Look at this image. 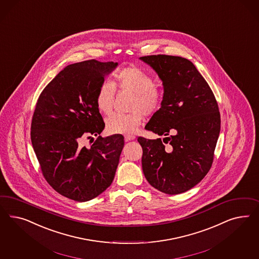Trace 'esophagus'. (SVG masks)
Segmentation results:
<instances>
[{
    "instance_id": "1",
    "label": "esophagus",
    "mask_w": 259,
    "mask_h": 259,
    "mask_svg": "<svg viewBox=\"0 0 259 259\" xmlns=\"http://www.w3.org/2000/svg\"><path fill=\"white\" fill-rule=\"evenodd\" d=\"M124 139H125V141H133V140L136 139V137L133 136V135H125V136H124Z\"/></svg>"
}]
</instances>
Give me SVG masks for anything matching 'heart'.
<instances>
[{
  "instance_id": "obj_1",
  "label": "heart",
  "mask_w": 259,
  "mask_h": 259,
  "mask_svg": "<svg viewBox=\"0 0 259 259\" xmlns=\"http://www.w3.org/2000/svg\"><path fill=\"white\" fill-rule=\"evenodd\" d=\"M116 83L121 90L133 93L131 113L112 114L105 120L106 131L110 134H131L140 126L144 115L154 114L160 108L163 95L155 85L154 79L148 73L136 66H129L118 71ZM116 94L115 84L104 80L96 92V106L103 114H109L113 108Z\"/></svg>"
}]
</instances>
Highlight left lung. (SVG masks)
Instances as JSON below:
<instances>
[{
	"mask_svg": "<svg viewBox=\"0 0 259 259\" xmlns=\"http://www.w3.org/2000/svg\"><path fill=\"white\" fill-rule=\"evenodd\" d=\"M140 59L157 72L164 89L161 107L145 126L164 139L138 138L143 151V174L158 191L181 194L196 186L211 169L220 132L219 105L205 78L187 59L169 55Z\"/></svg>",
	"mask_w": 259,
	"mask_h": 259,
	"instance_id": "obj_1",
	"label": "left lung"
}]
</instances>
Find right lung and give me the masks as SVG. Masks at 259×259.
Segmentation results:
<instances>
[{
	"label": "right lung",
	"instance_id": "add662e5",
	"mask_svg": "<svg viewBox=\"0 0 259 259\" xmlns=\"http://www.w3.org/2000/svg\"><path fill=\"white\" fill-rule=\"evenodd\" d=\"M118 63L89 60L67 65L39 95L31 122V142L45 179L62 196L84 202L114 180L124 146L122 135L100 136L104 122L96 92ZM98 135L90 148L79 142Z\"/></svg>",
	"mask_w": 259,
	"mask_h": 259
}]
</instances>
